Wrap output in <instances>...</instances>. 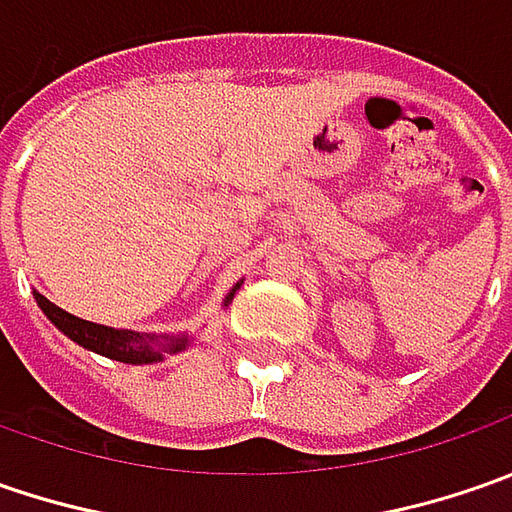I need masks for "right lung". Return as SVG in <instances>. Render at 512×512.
Listing matches in <instances>:
<instances>
[{
  "mask_svg": "<svg viewBox=\"0 0 512 512\" xmlns=\"http://www.w3.org/2000/svg\"><path fill=\"white\" fill-rule=\"evenodd\" d=\"M36 305L42 307V313L48 316L53 325L59 327L68 339H73L76 344L88 347L93 353H102L108 359H116V362L125 364H148L159 362L162 353H176V350H185L187 339H176V336H142V333H133V330H116V327L105 325H93V322H85V319H76L65 313L62 307H56L53 302H48L42 293H33ZM233 299V293L227 296V302Z\"/></svg>",
  "mask_w": 512,
  "mask_h": 512,
  "instance_id": "add662e5",
  "label": "right lung"
}]
</instances>
